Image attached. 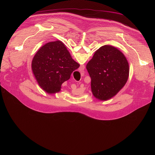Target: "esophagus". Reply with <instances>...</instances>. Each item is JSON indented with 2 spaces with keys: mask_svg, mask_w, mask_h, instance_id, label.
Returning a JSON list of instances; mask_svg holds the SVG:
<instances>
[{
  "mask_svg": "<svg viewBox=\"0 0 155 155\" xmlns=\"http://www.w3.org/2000/svg\"><path fill=\"white\" fill-rule=\"evenodd\" d=\"M84 65H81L80 67V68H79V70L81 71V72H83V71H84Z\"/></svg>",
  "mask_w": 155,
  "mask_h": 155,
  "instance_id": "34e87169",
  "label": "esophagus"
}]
</instances>
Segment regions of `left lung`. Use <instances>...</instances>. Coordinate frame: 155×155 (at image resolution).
Returning <instances> with one entry per match:
<instances>
[{
    "label": "left lung",
    "mask_w": 155,
    "mask_h": 155,
    "mask_svg": "<svg viewBox=\"0 0 155 155\" xmlns=\"http://www.w3.org/2000/svg\"><path fill=\"white\" fill-rule=\"evenodd\" d=\"M86 69L91 79L93 96L107 101L115 96L126 83L129 66L124 55L111 45H104L87 62Z\"/></svg>",
    "instance_id": "1"
}]
</instances>
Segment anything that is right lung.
Listing matches in <instances>:
<instances>
[{"instance_id":"add662e5","label":"right lung","mask_w":155,"mask_h":155,"mask_svg":"<svg viewBox=\"0 0 155 155\" xmlns=\"http://www.w3.org/2000/svg\"><path fill=\"white\" fill-rule=\"evenodd\" d=\"M79 67L59 40L41 47L32 61V70L38 85L49 94L59 92L62 84Z\"/></svg>"}]
</instances>
